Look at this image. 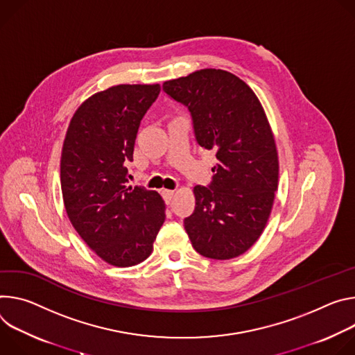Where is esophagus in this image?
Listing matches in <instances>:
<instances>
[{
	"mask_svg": "<svg viewBox=\"0 0 355 355\" xmlns=\"http://www.w3.org/2000/svg\"><path fill=\"white\" fill-rule=\"evenodd\" d=\"M162 196H164L165 202L169 205V203L172 202V199H173V196H175V190H168V189H164V190H162Z\"/></svg>",
	"mask_w": 355,
	"mask_h": 355,
	"instance_id": "esophagus-1",
	"label": "esophagus"
}]
</instances>
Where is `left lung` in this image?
I'll return each instance as SVG.
<instances>
[{"label": "left lung", "mask_w": 355, "mask_h": 355, "mask_svg": "<svg viewBox=\"0 0 355 355\" xmlns=\"http://www.w3.org/2000/svg\"><path fill=\"white\" fill-rule=\"evenodd\" d=\"M162 87L189 108L196 139L217 157L210 186L193 189L196 207L184 218L190 243L206 258L239 257L261 237L278 189V150L263 107L245 82L221 69Z\"/></svg>", "instance_id": "8db88e82"}]
</instances>
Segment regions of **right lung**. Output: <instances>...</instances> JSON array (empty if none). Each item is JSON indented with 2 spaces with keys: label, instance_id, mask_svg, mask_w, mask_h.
I'll return each instance as SVG.
<instances>
[{
  "label": "right lung",
  "instance_id": "add662e5",
  "mask_svg": "<svg viewBox=\"0 0 355 355\" xmlns=\"http://www.w3.org/2000/svg\"><path fill=\"white\" fill-rule=\"evenodd\" d=\"M159 85H118L89 97L73 114L60 157L63 203L83 241L107 263L145 261L165 221L161 194L127 186L141 120Z\"/></svg>",
  "mask_w": 355,
  "mask_h": 355
}]
</instances>
